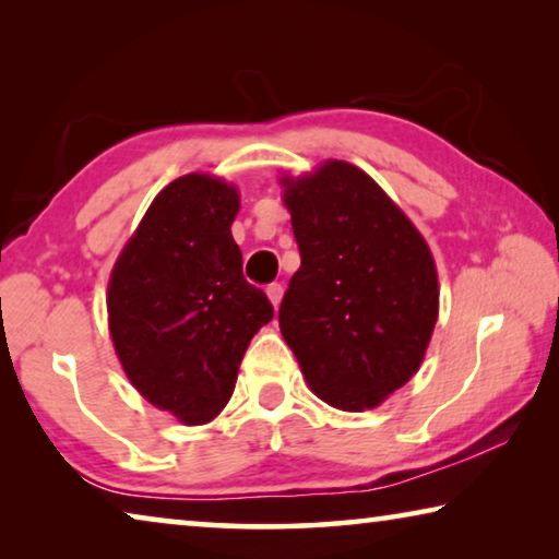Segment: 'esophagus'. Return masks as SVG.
Returning a JSON list of instances; mask_svg holds the SVG:
<instances>
[{
    "label": "esophagus",
    "mask_w": 559,
    "mask_h": 559,
    "mask_svg": "<svg viewBox=\"0 0 559 559\" xmlns=\"http://www.w3.org/2000/svg\"><path fill=\"white\" fill-rule=\"evenodd\" d=\"M266 296L273 302V308H278L281 306V298H283V286H281V283H271V286L266 288Z\"/></svg>",
    "instance_id": "1"
}]
</instances>
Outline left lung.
<instances>
[{
    "label": "left lung",
    "mask_w": 559,
    "mask_h": 559,
    "mask_svg": "<svg viewBox=\"0 0 559 559\" xmlns=\"http://www.w3.org/2000/svg\"><path fill=\"white\" fill-rule=\"evenodd\" d=\"M281 185L300 251L278 310L283 340L320 400L374 409L419 370L437 325L429 246L384 189L343 159Z\"/></svg>",
    "instance_id": "obj_1"
}]
</instances>
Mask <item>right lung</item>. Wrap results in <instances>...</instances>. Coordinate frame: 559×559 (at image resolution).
Masks as SVG:
<instances>
[{
	"label": "right lung",
	"mask_w": 559,
	"mask_h": 559,
	"mask_svg": "<svg viewBox=\"0 0 559 559\" xmlns=\"http://www.w3.org/2000/svg\"><path fill=\"white\" fill-rule=\"evenodd\" d=\"M236 187L185 175L159 192L112 266L108 328L132 386L182 424L231 400L251 337L273 306L241 271Z\"/></svg>",
	"instance_id": "add662e5"
}]
</instances>
